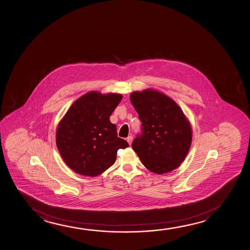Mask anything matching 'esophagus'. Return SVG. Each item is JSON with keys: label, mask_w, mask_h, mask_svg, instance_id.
Returning a JSON list of instances; mask_svg holds the SVG:
<instances>
[{"label": "esophagus", "mask_w": 250, "mask_h": 250, "mask_svg": "<svg viewBox=\"0 0 250 250\" xmlns=\"http://www.w3.org/2000/svg\"><path fill=\"white\" fill-rule=\"evenodd\" d=\"M126 141L128 142V144H131L132 143V141H133V137H131V136H129V137H127Z\"/></svg>", "instance_id": "obj_1"}]
</instances>
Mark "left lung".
Here are the masks:
<instances>
[{"instance_id": "8db88e82", "label": "left lung", "mask_w": 250, "mask_h": 250, "mask_svg": "<svg viewBox=\"0 0 250 250\" xmlns=\"http://www.w3.org/2000/svg\"><path fill=\"white\" fill-rule=\"evenodd\" d=\"M142 122V133L131 144L147 170L164 174L178 168L191 145L190 124L181 108L164 94L145 89L130 94Z\"/></svg>"}]
</instances>
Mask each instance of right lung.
Segmentation results:
<instances>
[{
    "mask_svg": "<svg viewBox=\"0 0 250 250\" xmlns=\"http://www.w3.org/2000/svg\"><path fill=\"white\" fill-rule=\"evenodd\" d=\"M122 95L91 91L76 100L56 130V145L63 161L83 176L96 177L112 167L117 151L129 147L118 137L109 117Z\"/></svg>",
    "mask_w": 250,
    "mask_h": 250,
    "instance_id": "add662e5",
    "label": "right lung"
}]
</instances>
